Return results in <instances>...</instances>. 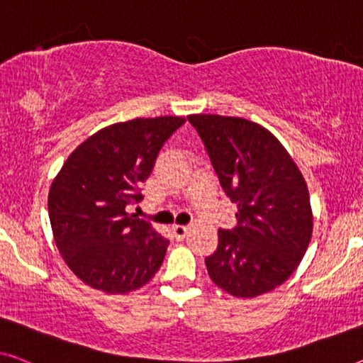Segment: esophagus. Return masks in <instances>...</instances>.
Wrapping results in <instances>:
<instances>
[{
  "label": "esophagus",
  "instance_id": "esophagus-1",
  "mask_svg": "<svg viewBox=\"0 0 363 363\" xmlns=\"http://www.w3.org/2000/svg\"><path fill=\"white\" fill-rule=\"evenodd\" d=\"M187 226L184 225H172V233H174L176 240H182V238H186L187 235Z\"/></svg>",
  "mask_w": 363,
  "mask_h": 363
}]
</instances>
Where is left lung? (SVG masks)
Listing matches in <instances>:
<instances>
[{
    "mask_svg": "<svg viewBox=\"0 0 363 363\" xmlns=\"http://www.w3.org/2000/svg\"><path fill=\"white\" fill-rule=\"evenodd\" d=\"M220 186L238 205V225L218 230L205 257L210 279L233 296L252 298L282 285L310 245L313 215L301 172L277 138L241 117L189 116Z\"/></svg>",
    "mask_w": 363,
    "mask_h": 363,
    "instance_id": "1",
    "label": "left lung"
}]
</instances>
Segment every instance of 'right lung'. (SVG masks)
Wrapping results in <instances>:
<instances>
[{"mask_svg":"<svg viewBox=\"0 0 363 363\" xmlns=\"http://www.w3.org/2000/svg\"><path fill=\"white\" fill-rule=\"evenodd\" d=\"M186 118H133L89 137L68 156L48 194L55 245L78 279L106 294H128L153 279L169 240L127 213L160 150Z\"/></svg>","mask_w":363,"mask_h":363,"instance_id":"right-lung-1","label":"right lung"}]
</instances>
